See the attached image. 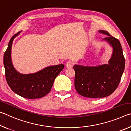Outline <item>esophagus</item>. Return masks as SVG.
I'll list each match as a JSON object with an SVG mask.
<instances>
[{
    "mask_svg": "<svg viewBox=\"0 0 131 131\" xmlns=\"http://www.w3.org/2000/svg\"><path fill=\"white\" fill-rule=\"evenodd\" d=\"M74 65V62L73 61H68L66 63V66L67 68H72Z\"/></svg>",
    "mask_w": 131,
    "mask_h": 131,
    "instance_id": "1",
    "label": "esophagus"
}]
</instances>
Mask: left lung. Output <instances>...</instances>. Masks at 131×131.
Wrapping results in <instances>:
<instances>
[{
	"instance_id": "1",
	"label": "left lung",
	"mask_w": 131,
	"mask_h": 131,
	"mask_svg": "<svg viewBox=\"0 0 131 131\" xmlns=\"http://www.w3.org/2000/svg\"><path fill=\"white\" fill-rule=\"evenodd\" d=\"M99 33L107 35L104 40L113 48L108 64L95 67L74 65V87L81 96L100 98L109 96L117 89L125 68V58L120 42L106 30Z\"/></svg>"
}]
</instances>
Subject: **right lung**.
Masks as SVG:
<instances>
[{
  "label": "right lung",
  "instance_id": "obj_1",
  "mask_svg": "<svg viewBox=\"0 0 131 131\" xmlns=\"http://www.w3.org/2000/svg\"><path fill=\"white\" fill-rule=\"evenodd\" d=\"M19 34H15L4 52L3 63L8 85L13 91L27 99L40 98L50 92L55 78L63 69L64 65L51 66L34 74H22L13 67L11 60V50L13 40Z\"/></svg>",
  "mask_w": 131,
  "mask_h": 131
}]
</instances>
